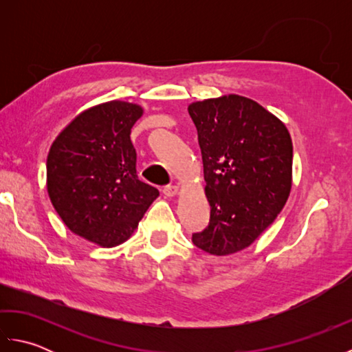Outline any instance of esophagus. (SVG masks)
Returning <instances> with one entry per match:
<instances>
[{
    "instance_id": "esophagus-1",
    "label": "esophagus",
    "mask_w": 352,
    "mask_h": 352,
    "mask_svg": "<svg viewBox=\"0 0 352 352\" xmlns=\"http://www.w3.org/2000/svg\"><path fill=\"white\" fill-rule=\"evenodd\" d=\"M163 193L166 197H175L177 193H178V186L169 184V186H166V188H163Z\"/></svg>"
}]
</instances>
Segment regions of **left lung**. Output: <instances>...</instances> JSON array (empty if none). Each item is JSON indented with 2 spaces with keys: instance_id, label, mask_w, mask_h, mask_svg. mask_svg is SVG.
Returning a JSON list of instances; mask_svg holds the SVG:
<instances>
[{
  "instance_id": "1",
  "label": "left lung",
  "mask_w": 352,
  "mask_h": 352,
  "mask_svg": "<svg viewBox=\"0 0 352 352\" xmlns=\"http://www.w3.org/2000/svg\"><path fill=\"white\" fill-rule=\"evenodd\" d=\"M188 110L210 204V222L192 242L213 256H228L256 241L286 204L292 139L278 118L245 96L192 102Z\"/></svg>"
}]
</instances>
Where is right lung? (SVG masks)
Here are the masks:
<instances>
[{"label":"right lung","instance_id":"add662e5","mask_svg":"<svg viewBox=\"0 0 352 352\" xmlns=\"http://www.w3.org/2000/svg\"><path fill=\"white\" fill-rule=\"evenodd\" d=\"M144 113L110 101L80 113L58 134L47 160V188L72 233L101 246L125 242L159 190L139 180L130 134Z\"/></svg>","mask_w":352,"mask_h":352}]
</instances>
